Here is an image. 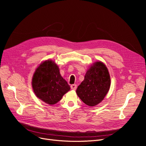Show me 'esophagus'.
<instances>
[{"mask_svg": "<svg viewBox=\"0 0 146 146\" xmlns=\"http://www.w3.org/2000/svg\"><path fill=\"white\" fill-rule=\"evenodd\" d=\"M70 88H71L72 90H76L77 89V85H76V84H73V85H70Z\"/></svg>", "mask_w": 146, "mask_h": 146, "instance_id": "1", "label": "esophagus"}]
</instances>
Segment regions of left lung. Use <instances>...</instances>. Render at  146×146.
Masks as SVG:
<instances>
[{"mask_svg":"<svg viewBox=\"0 0 146 146\" xmlns=\"http://www.w3.org/2000/svg\"><path fill=\"white\" fill-rule=\"evenodd\" d=\"M107 68L99 61L87 70L85 79L76 90L77 94L86 105L95 106L103 100L110 87Z\"/></svg>","mask_w":146,"mask_h":146,"instance_id":"obj_1","label":"left lung"}]
</instances>
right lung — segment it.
I'll use <instances>...</instances> for the list:
<instances>
[{"instance_id":"add662e5","label":"right lung","mask_w":146,"mask_h":146,"mask_svg":"<svg viewBox=\"0 0 146 146\" xmlns=\"http://www.w3.org/2000/svg\"><path fill=\"white\" fill-rule=\"evenodd\" d=\"M32 87L37 98L46 104L54 105L70 90V86L61 76L59 68L54 61H45L35 70Z\"/></svg>"}]
</instances>
